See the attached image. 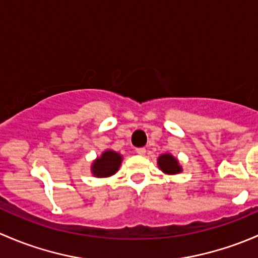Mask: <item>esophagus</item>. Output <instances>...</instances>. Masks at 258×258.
I'll return each instance as SVG.
<instances>
[{"mask_svg": "<svg viewBox=\"0 0 258 258\" xmlns=\"http://www.w3.org/2000/svg\"><path fill=\"white\" fill-rule=\"evenodd\" d=\"M135 151H137V154H139V155H145V153H147L145 148H138Z\"/></svg>", "mask_w": 258, "mask_h": 258, "instance_id": "1", "label": "esophagus"}]
</instances>
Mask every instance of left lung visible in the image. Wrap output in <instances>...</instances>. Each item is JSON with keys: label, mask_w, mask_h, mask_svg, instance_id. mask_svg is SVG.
<instances>
[{"label": "left lung", "mask_w": 258, "mask_h": 258, "mask_svg": "<svg viewBox=\"0 0 258 258\" xmlns=\"http://www.w3.org/2000/svg\"><path fill=\"white\" fill-rule=\"evenodd\" d=\"M158 166L164 174L168 175H176L182 171V166L180 165L179 160L170 153L161 154V155L159 156Z\"/></svg>", "instance_id": "8db88e82"}]
</instances>
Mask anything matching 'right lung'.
<instances>
[{
    "mask_svg": "<svg viewBox=\"0 0 258 258\" xmlns=\"http://www.w3.org/2000/svg\"><path fill=\"white\" fill-rule=\"evenodd\" d=\"M121 161H123L121 154L108 149L93 161L92 166H90V172L94 177H109L118 172Z\"/></svg>",
    "mask_w": 258,
    "mask_h": 258,
    "instance_id": "1",
    "label": "right lung"
}]
</instances>
